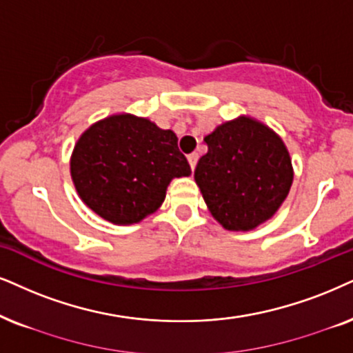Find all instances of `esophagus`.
Instances as JSON below:
<instances>
[{
	"mask_svg": "<svg viewBox=\"0 0 353 353\" xmlns=\"http://www.w3.org/2000/svg\"><path fill=\"white\" fill-rule=\"evenodd\" d=\"M187 159H189V164H190L192 171H194L195 166H197V161H199V154H197V153H190L189 156H187Z\"/></svg>",
	"mask_w": 353,
	"mask_h": 353,
	"instance_id": "esophagus-1",
	"label": "esophagus"
}]
</instances>
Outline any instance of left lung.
<instances>
[{"instance_id":"left-lung-1","label":"left lung","mask_w":353,"mask_h":353,"mask_svg":"<svg viewBox=\"0 0 353 353\" xmlns=\"http://www.w3.org/2000/svg\"><path fill=\"white\" fill-rule=\"evenodd\" d=\"M203 140L208 151L194 177L213 218L230 231H249L274 216L293 182L282 138L241 115L218 125Z\"/></svg>"}]
</instances>
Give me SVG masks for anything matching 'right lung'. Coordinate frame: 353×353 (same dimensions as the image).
I'll list each match as a JSON object with an SVG mask.
<instances>
[{
  "mask_svg": "<svg viewBox=\"0 0 353 353\" xmlns=\"http://www.w3.org/2000/svg\"><path fill=\"white\" fill-rule=\"evenodd\" d=\"M70 171L79 199L114 225L154 213L169 182L190 176L176 133L132 114L92 123L74 145Z\"/></svg>",
  "mask_w": 353,
  "mask_h": 353,
  "instance_id": "right-lung-1",
  "label": "right lung"
}]
</instances>
